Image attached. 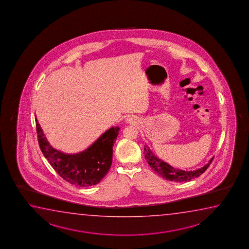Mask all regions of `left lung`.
<instances>
[{
	"mask_svg": "<svg viewBox=\"0 0 249 249\" xmlns=\"http://www.w3.org/2000/svg\"><path fill=\"white\" fill-rule=\"evenodd\" d=\"M144 154H145V160L147 161V163L153 169L154 172L158 173L163 178L170 180V181H174V182H187V181L192 180V178H197L206 171L207 168L210 166L211 162L214 159V158H212L211 160L209 161V163L202 168L197 169L196 171L187 172V171L175 169L168 165L167 163L161 160L151 152V150L148 148L147 145H145V147H144Z\"/></svg>",
	"mask_w": 249,
	"mask_h": 249,
	"instance_id": "left-lung-1",
	"label": "left lung"
}]
</instances>
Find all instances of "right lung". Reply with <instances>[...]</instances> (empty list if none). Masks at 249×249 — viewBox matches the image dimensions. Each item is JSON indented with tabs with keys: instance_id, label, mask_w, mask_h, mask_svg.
<instances>
[{
	"instance_id": "obj_1",
	"label": "right lung",
	"mask_w": 249,
	"mask_h": 249,
	"mask_svg": "<svg viewBox=\"0 0 249 249\" xmlns=\"http://www.w3.org/2000/svg\"><path fill=\"white\" fill-rule=\"evenodd\" d=\"M38 145L44 156L63 179L79 187L100 183L112 165L113 145L120 127L112 126L87 149L68 154L54 149L47 142L37 118L35 119Z\"/></svg>"
}]
</instances>
